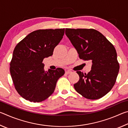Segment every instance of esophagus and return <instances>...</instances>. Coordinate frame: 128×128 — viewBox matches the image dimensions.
Listing matches in <instances>:
<instances>
[{
  "mask_svg": "<svg viewBox=\"0 0 128 128\" xmlns=\"http://www.w3.org/2000/svg\"><path fill=\"white\" fill-rule=\"evenodd\" d=\"M72 73V71H70V70H66V74H70V73Z\"/></svg>",
  "mask_w": 128,
  "mask_h": 128,
  "instance_id": "34e87169",
  "label": "esophagus"
}]
</instances>
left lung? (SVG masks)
Segmentation results:
<instances>
[{
    "instance_id": "1",
    "label": "left lung",
    "mask_w": 128,
    "mask_h": 128,
    "mask_svg": "<svg viewBox=\"0 0 128 128\" xmlns=\"http://www.w3.org/2000/svg\"><path fill=\"white\" fill-rule=\"evenodd\" d=\"M66 34L76 49L80 59L92 62L88 74L77 71L80 80L74 84L76 92L88 99H98L113 88L119 71L113 44L92 29H66Z\"/></svg>"
}]
</instances>
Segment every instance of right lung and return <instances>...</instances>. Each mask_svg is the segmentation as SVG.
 <instances>
[{
  "label": "right lung",
  "mask_w": 128,
  "mask_h": 128,
  "mask_svg": "<svg viewBox=\"0 0 128 128\" xmlns=\"http://www.w3.org/2000/svg\"><path fill=\"white\" fill-rule=\"evenodd\" d=\"M65 29L38 30L16 45L10 63V73L17 92L23 98L40 102L54 92L56 82L64 74L63 69L44 70V58L52 55Z\"/></svg>",
  "instance_id": "obj_1"
}]
</instances>
